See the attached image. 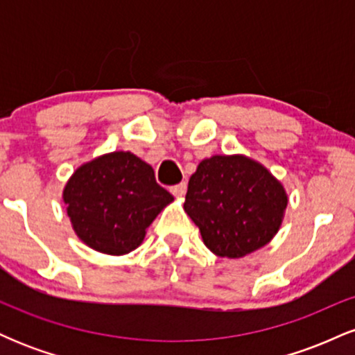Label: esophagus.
Returning <instances> with one entry per match:
<instances>
[{
    "mask_svg": "<svg viewBox=\"0 0 355 355\" xmlns=\"http://www.w3.org/2000/svg\"><path fill=\"white\" fill-rule=\"evenodd\" d=\"M170 191L175 195V197H183L187 193V182L177 183V185L170 187Z\"/></svg>",
    "mask_w": 355,
    "mask_h": 355,
    "instance_id": "obj_1",
    "label": "esophagus"
}]
</instances>
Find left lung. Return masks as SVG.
Masks as SVG:
<instances>
[{
	"label": "left lung",
	"mask_w": 355,
	"mask_h": 355,
	"mask_svg": "<svg viewBox=\"0 0 355 355\" xmlns=\"http://www.w3.org/2000/svg\"><path fill=\"white\" fill-rule=\"evenodd\" d=\"M285 207L284 187L267 168L242 155H215L190 177L183 209L215 255L240 259L270 242Z\"/></svg>",
	"instance_id": "left-lung-1"
}]
</instances>
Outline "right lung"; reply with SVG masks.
Returning <instances> with one entry per match:
<instances>
[{"instance_id":"1","label":"right lung","mask_w":355,"mask_h":355,"mask_svg":"<svg viewBox=\"0 0 355 355\" xmlns=\"http://www.w3.org/2000/svg\"><path fill=\"white\" fill-rule=\"evenodd\" d=\"M76 235L95 250L123 255L173 200L155 180L153 168L130 152H113L81 165L63 191Z\"/></svg>"}]
</instances>
